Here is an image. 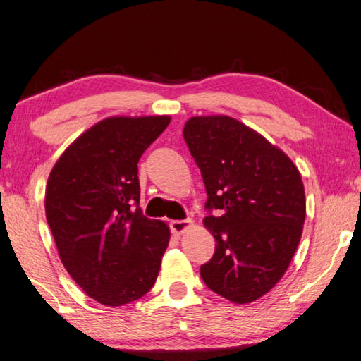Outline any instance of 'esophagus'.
I'll use <instances>...</instances> for the list:
<instances>
[{"instance_id":"1","label":"esophagus","mask_w":361,"mask_h":361,"mask_svg":"<svg viewBox=\"0 0 361 361\" xmlns=\"http://www.w3.org/2000/svg\"><path fill=\"white\" fill-rule=\"evenodd\" d=\"M191 228H192L191 219H176V221L170 223V231H172L175 235H181L183 232H186Z\"/></svg>"}]
</instances>
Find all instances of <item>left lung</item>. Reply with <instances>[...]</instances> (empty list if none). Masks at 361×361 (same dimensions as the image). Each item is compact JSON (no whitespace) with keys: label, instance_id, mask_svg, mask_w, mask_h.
Returning <instances> with one entry per match:
<instances>
[{"label":"left lung","instance_id":"1","mask_svg":"<svg viewBox=\"0 0 361 361\" xmlns=\"http://www.w3.org/2000/svg\"><path fill=\"white\" fill-rule=\"evenodd\" d=\"M183 137L202 173L204 218L215 255L200 277L216 295L248 304L283 277L302 235L305 192L285 152L229 116H194Z\"/></svg>","mask_w":361,"mask_h":361}]
</instances>
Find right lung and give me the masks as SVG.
Masks as SVG:
<instances>
[{"label":"right lung","instance_id":"right-lung-1","mask_svg":"<svg viewBox=\"0 0 361 361\" xmlns=\"http://www.w3.org/2000/svg\"><path fill=\"white\" fill-rule=\"evenodd\" d=\"M170 116H111L79 135L49 173L46 218L66 272L109 307L154 285L169 226L143 216L138 161Z\"/></svg>","mask_w":361,"mask_h":361}]
</instances>
